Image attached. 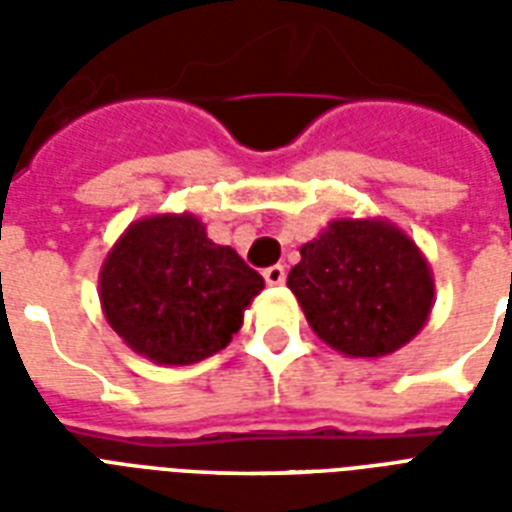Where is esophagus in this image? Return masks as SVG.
<instances>
[{"mask_svg": "<svg viewBox=\"0 0 512 512\" xmlns=\"http://www.w3.org/2000/svg\"><path fill=\"white\" fill-rule=\"evenodd\" d=\"M263 279L268 287H281L287 281V271H284V265H271L263 271Z\"/></svg>", "mask_w": 512, "mask_h": 512, "instance_id": "34e87169", "label": "esophagus"}]
</instances>
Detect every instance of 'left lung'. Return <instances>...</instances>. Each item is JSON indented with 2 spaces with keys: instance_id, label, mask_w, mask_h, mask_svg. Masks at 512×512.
<instances>
[{
  "instance_id": "8db88e82",
  "label": "left lung",
  "mask_w": 512,
  "mask_h": 512,
  "mask_svg": "<svg viewBox=\"0 0 512 512\" xmlns=\"http://www.w3.org/2000/svg\"><path fill=\"white\" fill-rule=\"evenodd\" d=\"M300 255L287 287L329 348L380 358L425 327L433 273L417 244L388 220H332Z\"/></svg>"
}]
</instances>
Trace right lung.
I'll use <instances>...</instances> for the list:
<instances>
[{"label": "right lung", "mask_w": 512, "mask_h": 512, "mask_svg": "<svg viewBox=\"0 0 512 512\" xmlns=\"http://www.w3.org/2000/svg\"><path fill=\"white\" fill-rule=\"evenodd\" d=\"M265 287L236 249L207 239L199 217L151 215L119 236L100 268V305L135 353L185 366L215 356Z\"/></svg>", "instance_id": "right-lung-1"}]
</instances>
